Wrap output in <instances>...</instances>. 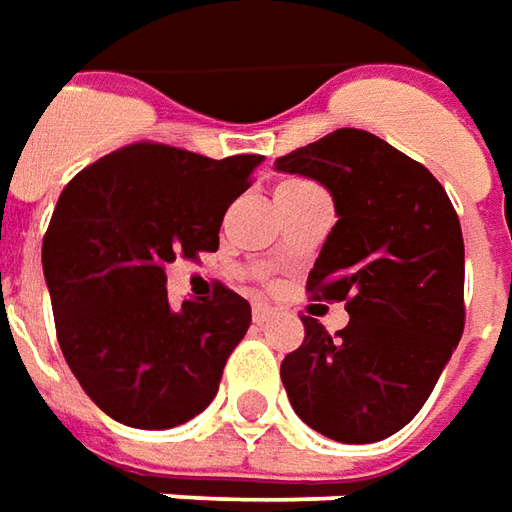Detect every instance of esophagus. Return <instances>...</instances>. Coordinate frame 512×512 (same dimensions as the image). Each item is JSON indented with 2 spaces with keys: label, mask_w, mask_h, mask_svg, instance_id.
<instances>
[{
  "label": "esophagus",
  "mask_w": 512,
  "mask_h": 512,
  "mask_svg": "<svg viewBox=\"0 0 512 512\" xmlns=\"http://www.w3.org/2000/svg\"><path fill=\"white\" fill-rule=\"evenodd\" d=\"M271 316H274V307L266 305V302H255V305H252V318H255L257 324H263V321H268Z\"/></svg>",
  "instance_id": "esophagus-1"
}]
</instances>
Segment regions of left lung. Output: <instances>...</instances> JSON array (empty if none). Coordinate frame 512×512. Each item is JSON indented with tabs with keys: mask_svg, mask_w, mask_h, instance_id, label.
Returning a JSON list of instances; mask_svg holds the SVG:
<instances>
[{
	"mask_svg": "<svg viewBox=\"0 0 512 512\" xmlns=\"http://www.w3.org/2000/svg\"><path fill=\"white\" fill-rule=\"evenodd\" d=\"M274 169L321 182L335 227L307 291L346 302L335 335L305 316L282 360L296 416L341 443H374L424 407L463 335V232L441 182L366 130L343 127Z\"/></svg>",
	"mask_w": 512,
	"mask_h": 512,
	"instance_id": "obj_1",
	"label": "left lung"
}]
</instances>
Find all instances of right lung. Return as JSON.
<instances>
[{
	"label": "right lung",
	"mask_w": 512,
	"mask_h": 512,
	"mask_svg": "<svg viewBox=\"0 0 512 512\" xmlns=\"http://www.w3.org/2000/svg\"><path fill=\"white\" fill-rule=\"evenodd\" d=\"M260 163L132 144L80 171L57 199L41 252L57 341L110 418L171 430L213 402L252 307L224 285L174 307L166 266L219 249L224 213Z\"/></svg>",
	"instance_id": "1"
}]
</instances>
